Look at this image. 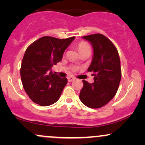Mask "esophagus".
<instances>
[{
  "label": "esophagus",
  "mask_w": 145,
  "mask_h": 145,
  "mask_svg": "<svg viewBox=\"0 0 145 145\" xmlns=\"http://www.w3.org/2000/svg\"><path fill=\"white\" fill-rule=\"evenodd\" d=\"M67 80H68V82H71V81H73L74 80H75V78L71 77V76H70V77L67 78Z\"/></svg>",
  "instance_id": "1"
}]
</instances>
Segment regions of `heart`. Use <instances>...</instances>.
<instances>
[{"mask_svg": "<svg viewBox=\"0 0 145 145\" xmlns=\"http://www.w3.org/2000/svg\"><path fill=\"white\" fill-rule=\"evenodd\" d=\"M78 49L79 52H80L86 50H89L90 46L87 43L84 42V41H82V42H80L78 45Z\"/></svg>", "mask_w": 145, "mask_h": 145, "instance_id": "b5f03b06", "label": "heart"}]
</instances>
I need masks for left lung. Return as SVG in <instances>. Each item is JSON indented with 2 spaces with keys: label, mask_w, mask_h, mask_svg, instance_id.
<instances>
[{
  "label": "left lung",
  "mask_w": 145,
  "mask_h": 145,
  "mask_svg": "<svg viewBox=\"0 0 145 145\" xmlns=\"http://www.w3.org/2000/svg\"><path fill=\"white\" fill-rule=\"evenodd\" d=\"M93 48L92 61L88 72L92 73L94 82L82 80L80 99L87 107L98 108L109 102L116 95L121 78V62L115 46L106 37L93 34L82 37Z\"/></svg>",
  "instance_id": "obj_1"
}]
</instances>
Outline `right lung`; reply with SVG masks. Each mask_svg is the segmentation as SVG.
Masks as SVG:
<instances>
[{
	"label": "right lung",
	"instance_id": "1",
	"mask_svg": "<svg viewBox=\"0 0 145 145\" xmlns=\"http://www.w3.org/2000/svg\"><path fill=\"white\" fill-rule=\"evenodd\" d=\"M74 39L43 37L26 49L22 62L21 80L33 102L48 106L59 100L67 79L54 74L52 67L62 60L65 50Z\"/></svg>",
	"mask_w": 145,
	"mask_h": 145
}]
</instances>
